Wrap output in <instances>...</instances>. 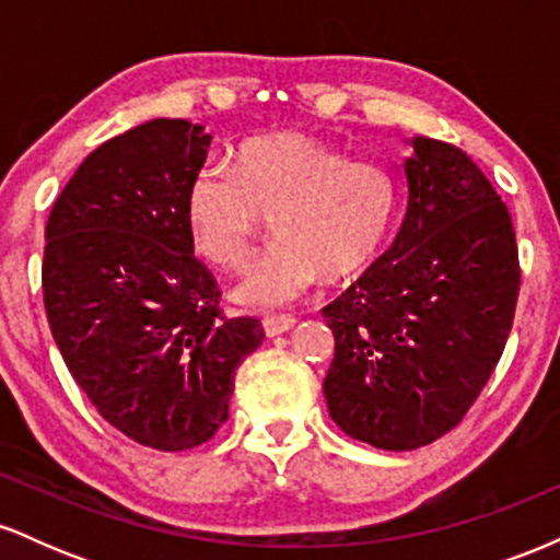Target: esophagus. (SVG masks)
Segmentation results:
<instances>
[{
    "label": "esophagus",
    "instance_id": "obj_1",
    "mask_svg": "<svg viewBox=\"0 0 560 560\" xmlns=\"http://www.w3.org/2000/svg\"><path fill=\"white\" fill-rule=\"evenodd\" d=\"M294 324H298V320L292 316H268L262 318V331H266V337H279V334L292 329Z\"/></svg>",
    "mask_w": 560,
    "mask_h": 560
}]
</instances>
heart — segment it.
Listing matches in <instances>:
<instances>
[{
  "label": "heart",
  "mask_w": 560,
  "mask_h": 560,
  "mask_svg": "<svg viewBox=\"0 0 560 560\" xmlns=\"http://www.w3.org/2000/svg\"><path fill=\"white\" fill-rule=\"evenodd\" d=\"M268 210L276 240L234 287L247 307L284 305L320 276L339 281L363 271L395 221L397 182L384 165L347 160L307 133H260L231 152L229 171L199 173L184 218L205 260L236 268Z\"/></svg>",
  "instance_id": "heart-1"
}]
</instances>
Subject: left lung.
Masks as SVG:
<instances>
[{"instance_id":"obj_1","label":"left lung","mask_w":560,"mask_h":560,"mask_svg":"<svg viewBox=\"0 0 560 560\" xmlns=\"http://www.w3.org/2000/svg\"><path fill=\"white\" fill-rule=\"evenodd\" d=\"M405 215L387 253L324 307L329 416L352 440L416 450L455 427L498 365L516 313L511 213L458 147L405 139Z\"/></svg>"}]
</instances>
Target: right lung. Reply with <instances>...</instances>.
Returning <instances> with one entry per match:
<instances>
[{
	"instance_id": "right-lung-1",
	"label": "right lung",
	"mask_w": 560,
	"mask_h": 560,
	"mask_svg": "<svg viewBox=\"0 0 560 560\" xmlns=\"http://www.w3.org/2000/svg\"><path fill=\"white\" fill-rule=\"evenodd\" d=\"M210 144L184 118L107 139L44 231V307L68 371L105 421L165 453L215 434L236 369L262 342L258 320L223 316L186 229V191Z\"/></svg>"
}]
</instances>
